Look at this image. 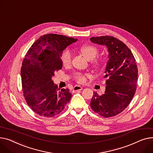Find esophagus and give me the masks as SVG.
Returning a JSON list of instances; mask_svg holds the SVG:
<instances>
[{
  "instance_id": "obj_1",
  "label": "esophagus",
  "mask_w": 153,
  "mask_h": 153,
  "mask_svg": "<svg viewBox=\"0 0 153 153\" xmlns=\"http://www.w3.org/2000/svg\"><path fill=\"white\" fill-rule=\"evenodd\" d=\"M83 89V88L82 86H79L78 85H76L74 86L73 89V91H81Z\"/></svg>"
}]
</instances>
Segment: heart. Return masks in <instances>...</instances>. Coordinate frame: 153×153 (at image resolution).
I'll use <instances>...</instances> for the list:
<instances>
[{
    "instance_id": "b5f03b06",
    "label": "heart",
    "mask_w": 153,
    "mask_h": 153,
    "mask_svg": "<svg viewBox=\"0 0 153 153\" xmlns=\"http://www.w3.org/2000/svg\"><path fill=\"white\" fill-rule=\"evenodd\" d=\"M80 52L82 55L86 58L88 60L93 59L97 54V49L92 45H83L79 49ZM61 62L63 65L65 67L69 66L71 62V52L68 50H65L62 52L61 55ZM92 64L95 67H99L100 64V62L97 59H95L92 62ZM89 76L88 74L76 73L75 75V79L79 83H84L86 82V78Z\"/></svg>"
}]
</instances>
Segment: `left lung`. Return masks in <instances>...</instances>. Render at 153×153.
Listing matches in <instances>:
<instances>
[{
    "mask_svg": "<svg viewBox=\"0 0 153 153\" xmlns=\"http://www.w3.org/2000/svg\"><path fill=\"white\" fill-rule=\"evenodd\" d=\"M90 41L105 46L109 52L105 76L104 94L94 92L91 109L104 117H111L122 112L134 95L138 79L137 62L130 49L123 42L109 36L92 37Z\"/></svg>",
    "mask_w": 153,
    "mask_h": 153,
    "instance_id": "obj_1",
    "label": "left lung"
}]
</instances>
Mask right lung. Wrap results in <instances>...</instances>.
I'll return each mask as SVG.
<instances>
[{"instance_id":"add662e5","label":"right lung","mask_w":153,"mask_h":153,"mask_svg":"<svg viewBox=\"0 0 153 153\" xmlns=\"http://www.w3.org/2000/svg\"><path fill=\"white\" fill-rule=\"evenodd\" d=\"M77 40L60 34H44L26 53L21 68L23 96L30 108L40 116L52 117L59 114L70 101L69 89L57 91L52 77L62 67L63 51Z\"/></svg>"}]
</instances>
